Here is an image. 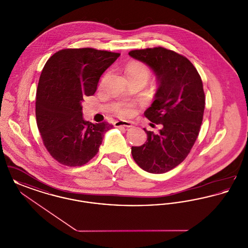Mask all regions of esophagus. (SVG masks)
Wrapping results in <instances>:
<instances>
[{"instance_id": "34e87169", "label": "esophagus", "mask_w": 248, "mask_h": 248, "mask_svg": "<svg viewBox=\"0 0 248 248\" xmlns=\"http://www.w3.org/2000/svg\"><path fill=\"white\" fill-rule=\"evenodd\" d=\"M114 126L115 127H121V126H124V127H132L133 124L132 123L127 122V121H116L114 123Z\"/></svg>"}]
</instances>
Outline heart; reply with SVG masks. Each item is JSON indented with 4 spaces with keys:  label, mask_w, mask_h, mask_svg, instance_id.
Returning <instances> with one entry per match:
<instances>
[{
    "label": "heart",
    "mask_w": 248,
    "mask_h": 248,
    "mask_svg": "<svg viewBox=\"0 0 248 248\" xmlns=\"http://www.w3.org/2000/svg\"><path fill=\"white\" fill-rule=\"evenodd\" d=\"M126 73L127 76H135V77H141L148 81V79L151 76V71L149 70V68L144 65L141 62H138V61H133L130 62L129 64L126 67ZM109 75V71L106 72L104 74V76L102 77L101 81H100V85H104V83H106L107 79ZM115 111L116 113L122 116V117H130L132 115L135 114L136 112V107L133 103H124V104H120L115 108Z\"/></svg>",
    "instance_id": "heart-1"
}]
</instances>
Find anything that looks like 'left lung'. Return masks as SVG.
Returning <instances> with one entry per match:
<instances>
[{"instance_id":"left-lung-1","label":"left lung","mask_w":248,"mask_h":248,"mask_svg":"<svg viewBox=\"0 0 248 248\" xmlns=\"http://www.w3.org/2000/svg\"><path fill=\"white\" fill-rule=\"evenodd\" d=\"M129 55L157 76L155 99L144 115L161 124L158 134L144 128L147 140L132 147L131 153L143 170L163 174L181 164L197 140L205 104L202 82L193 64L175 51L158 46L132 50Z\"/></svg>"}]
</instances>
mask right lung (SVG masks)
Wrapping results in <instances>:
<instances>
[{
    "label": "right lung",
    "instance_id": "right-lung-1",
    "mask_svg": "<svg viewBox=\"0 0 248 248\" xmlns=\"http://www.w3.org/2000/svg\"><path fill=\"white\" fill-rule=\"evenodd\" d=\"M119 57L94 48H66L46 63L37 87L36 122L46 149L59 164L88 163L113 126L84 121L81 103L94 94L100 76Z\"/></svg>",
    "mask_w": 248,
    "mask_h": 248
}]
</instances>
